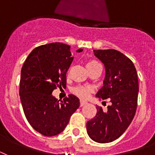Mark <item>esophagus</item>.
<instances>
[{"label": "esophagus", "mask_w": 155, "mask_h": 155, "mask_svg": "<svg viewBox=\"0 0 155 155\" xmlns=\"http://www.w3.org/2000/svg\"><path fill=\"white\" fill-rule=\"evenodd\" d=\"M85 104H87V102L83 101H80V107H82V106L85 105Z\"/></svg>", "instance_id": "esophagus-1"}]
</instances>
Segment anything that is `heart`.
<instances>
[{
    "mask_svg": "<svg viewBox=\"0 0 155 155\" xmlns=\"http://www.w3.org/2000/svg\"><path fill=\"white\" fill-rule=\"evenodd\" d=\"M100 64L96 60H89L86 63V67H87L88 71H92V69L100 67ZM93 92L92 87L89 86H83V85H78L75 86L71 89V92L73 94L75 95L76 97H80V99H87L89 97L91 93Z\"/></svg>",
    "mask_w": 155,
    "mask_h": 155,
    "instance_id": "obj_1",
    "label": "heart"
}]
</instances>
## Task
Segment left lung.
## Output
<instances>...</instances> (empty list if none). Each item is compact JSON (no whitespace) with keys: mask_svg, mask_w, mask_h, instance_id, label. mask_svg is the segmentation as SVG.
Here are the masks:
<instances>
[{"mask_svg":"<svg viewBox=\"0 0 155 155\" xmlns=\"http://www.w3.org/2000/svg\"><path fill=\"white\" fill-rule=\"evenodd\" d=\"M94 54L105 68L104 85L97 93L101 99H109L111 105L97 113L87 122V134L99 143L117 139L134 117L137 106L138 80L134 63L127 56L116 50H94Z\"/></svg>","mask_w":155,"mask_h":155,"instance_id":"obj_1","label":"left lung"}]
</instances>
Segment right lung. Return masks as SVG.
<instances>
[{
    "label": "right lung",
    "mask_w": 155,
    "mask_h": 155,
    "mask_svg": "<svg viewBox=\"0 0 155 155\" xmlns=\"http://www.w3.org/2000/svg\"><path fill=\"white\" fill-rule=\"evenodd\" d=\"M72 60L70 46L53 42L35 48L21 68L19 95L23 111L30 125L44 136L63 132L80 107L74 95L60 102L51 95L57 87H66V75Z\"/></svg>",
    "instance_id": "1"
}]
</instances>
